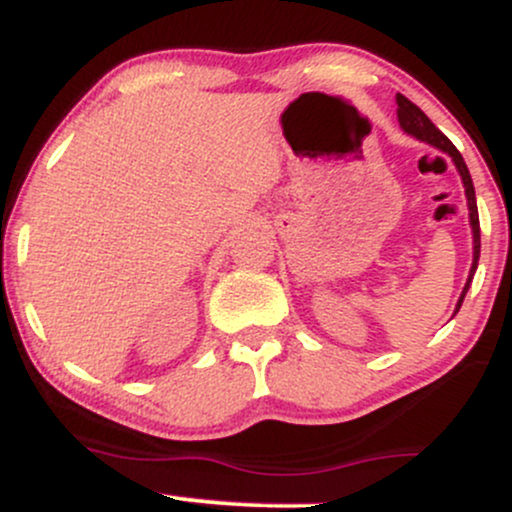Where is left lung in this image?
<instances>
[{
    "label": "left lung",
    "mask_w": 512,
    "mask_h": 512,
    "mask_svg": "<svg viewBox=\"0 0 512 512\" xmlns=\"http://www.w3.org/2000/svg\"><path fill=\"white\" fill-rule=\"evenodd\" d=\"M397 117H399V127L404 129V132L411 134V137L421 139V142L436 146V149L443 151V154H448L452 158V163H455L457 173H460L462 178V185H464V195H467V207H469V226H472V236H474V260H472V269H469V279L467 284H464L462 289V296L460 301H457V308L455 313L460 310V305L464 301V296H467V289L469 284H472L474 279V272H477V264H479V252H481V231H479V211H477V197H474V185H472V175H469L467 170V163H464V158L460 151L455 149V144L450 142L448 137H445L440 129L433 125L431 120L424 115V110L419 108V105H414L409 101V98H404L402 93H397Z\"/></svg>",
    "instance_id": "left-lung-1"
}]
</instances>
